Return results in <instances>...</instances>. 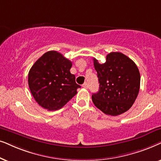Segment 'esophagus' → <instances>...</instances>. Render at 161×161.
<instances>
[{
    "mask_svg": "<svg viewBox=\"0 0 161 161\" xmlns=\"http://www.w3.org/2000/svg\"><path fill=\"white\" fill-rule=\"evenodd\" d=\"M82 87H84V88H86V89L88 88V84H87V82H85L84 84L82 85Z\"/></svg>",
    "mask_w": 161,
    "mask_h": 161,
    "instance_id": "1",
    "label": "esophagus"
}]
</instances>
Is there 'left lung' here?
Masks as SVG:
<instances>
[{
    "instance_id": "left-lung-1",
    "label": "left lung",
    "mask_w": 161,
    "mask_h": 161,
    "mask_svg": "<svg viewBox=\"0 0 161 161\" xmlns=\"http://www.w3.org/2000/svg\"><path fill=\"white\" fill-rule=\"evenodd\" d=\"M99 82L98 93L92 101L101 111L112 116L125 113L132 106L140 89V72L136 63L120 52H111L106 62L98 63L93 58Z\"/></svg>"
}]
</instances>
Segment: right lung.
Returning <instances> with one entry per match:
<instances>
[{
	"label": "right lung",
	"instance_id": "1",
	"mask_svg": "<svg viewBox=\"0 0 161 161\" xmlns=\"http://www.w3.org/2000/svg\"><path fill=\"white\" fill-rule=\"evenodd\" d=\"M72 63L56 51L45 53L32 65L28 82L38 104L48 110L63 108L81 87L70 74Z\"/></svg>",
	"mask_w": 161,
	"mask_h": 161
}]
</instances>
